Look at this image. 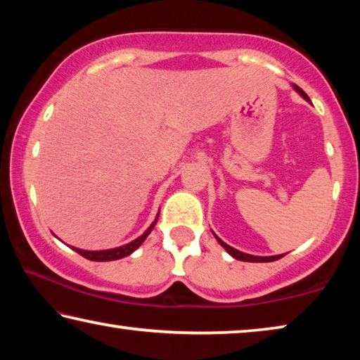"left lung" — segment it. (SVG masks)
I'll use <instances>...</instances> for the list:
<instances>
[{"label":"left lung","mask_w":360,"mask_h":360,"mask_svg":"<svg viewBox=\"0 0 360 360\" xmlns=\"http://www.w3.org/2000/svg\"><path fill=\"white\" fill-rule=\"evenodd\" d=\"M292 87H294V90L295 92L302 96V98H304L307 101H309V98H308V95L303 92V90L298 87V85H295V84H292ZM214 236H216V233H214ZM216 240H217V243L219 245H221L225 251H227L231 257L233 259H236V260H243V262H273V260H278V259H281L284 254H278V255H251V254H246V252H241V251H238V249H235V248H231V246H229L227 243H224L221 238H219V236H216Z\"/></svg>","instance_id":"1"}]
</instances>
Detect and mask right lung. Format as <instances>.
Returning <instances> with one entry per match:
<instances>
[{
    "mask_svg": "<svg viewBox=\"0 0 360 360\" xmlns=\"http://www.w3.org/2000/svg\"><path fill=\"white\" fill-rule=\"evenodd\" d=\"M157 219H158V214L157 217L154 219V222H152L149 225V229L144 231L143 235H139L136 240H133L130 243H127V245L124 246H119V248H112V249H103V251H85V249H79V248H72L77 254H81L82 257L89 259V260H94V262H111V260H119V259H124L127 257V255H130L136 251V249L143 245L144 240L148 238L149 233L152 231V229L155 227L157 224Z\"/></svg>",
    "mask_w": 360,
    "mask_h": 360,
    "instance_id": "1",
    "label": "right lung"
}]
</instances>
